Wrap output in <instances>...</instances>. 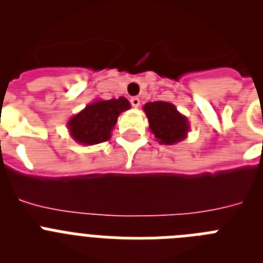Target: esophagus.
Here are the masks:
<instances>
[{
    "mask_svg": "<svg viewBox=\"0 0 263 263\" xmlns=\"http://www.w3.org/2000/svg\"><path fill=\"white\" fill-rule=\"evenodd\" d=\"M130 104H132L134 108H138L139 104H141V100H139V97H132V99H130Z\"/></svg>",
    "mask_w": 263,
    "mask_h": 263,
    "instance_id": "34e87169",
    "label": "esophagus"
}]
</instances>
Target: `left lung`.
I'll use <instances>...</instances> for the list:
<instances>
[{
	"label": "left lung",
	"instance_id": "8db88e82",
	"mask_svg": "<svg viewBox=\"0 0 263 263\" xmlns=\"http://www.w3.org/2000/svg\"><path fill=\"white\" fill-rule=\"evenodd\" d=\"M150 130L157 141L163 145H174L187 137L190 124L187 117L176 110V106L166 101H154L143 106Z\"/></svg>",
	"mask_w": 263,
	"mask_h": 263
}]
</instances>
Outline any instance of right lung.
I'll list each match as a JSON object with an SVG mask.
<instances>
[{
    "instance_id": "obj_1",
    "label": "right lung",
    "mask_w": 263,
    "mask_h": 263,
    "mask_svg": "<svg viewBox=\"0 0 263 263\" xmlns=\"http://www.w3.org/2000/svg\"><path fill=\"white\" fill-rule=\"evenodd\" d=\"M130 109L125 97L97 100L68 121L69 134L81 145H97L110 138L118 116Z\"/></svg>"
}]
</instances>
